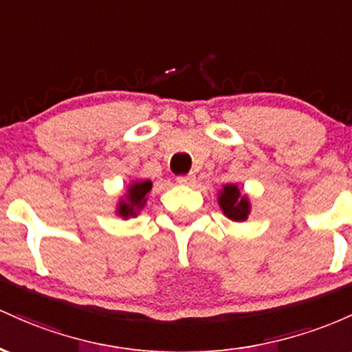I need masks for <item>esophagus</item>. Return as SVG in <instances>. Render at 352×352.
Here are the masks:
<instances>
[{"instance_id":"1","label":"esophagus","mask_w":352,"mask_h":352,"mask_svg":"<svg viewBox=\"0 0 352 352\" xmlns=\"http://www.w3.org/2000/svg\"><path fill=\"white\" fill-rule=\"evenodd\" d=\"M196 181L195 175H186V176H177V183L183 184V186H191Z\"/></svg>"}]
</instances>
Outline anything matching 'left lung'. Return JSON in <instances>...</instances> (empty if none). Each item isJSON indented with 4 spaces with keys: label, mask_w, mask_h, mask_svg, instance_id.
Wrapping results in <instances>:
<instances>
[{
    "label": "left lung",
    "mask_w": 352,
    "mask_h": 352,
    "mask_svg": "<svg viewBox=\"0 0 352 352\" xmlns=\"http://www.w3.org/2000/svg\"><path fill=\"white\" fill-rule=\"evenodd\" d=\"M218 204L228 219L243 223L250 218L251 199L246 192L241 191L238 184H224L218 191Z\"/></svg>",
    "instance_id": "left-lung-1"
}]
</instances>
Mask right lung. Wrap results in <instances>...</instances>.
Returning a JSON list of instances; mask_svg holds the SVG:
<instances>
[{
	"label": "right lung",
	"instance_id": "1",
	"mask_svg": "<svg viewBox=\"0 0 352 352\" xmlns=\"http://www.w3.org/2000/svg\"><path fill=\"white\" fill-rule=\"evenodd\" d=\"M151 189L153 183L149 179L129 181L126 191L118 199L116 208H114V214L123 219L136 218L144 209L146 203H148V196L151 192Z\"/></svg>",
	"mask_w": 352,
	"mask_h": 352
}]
</instances>
